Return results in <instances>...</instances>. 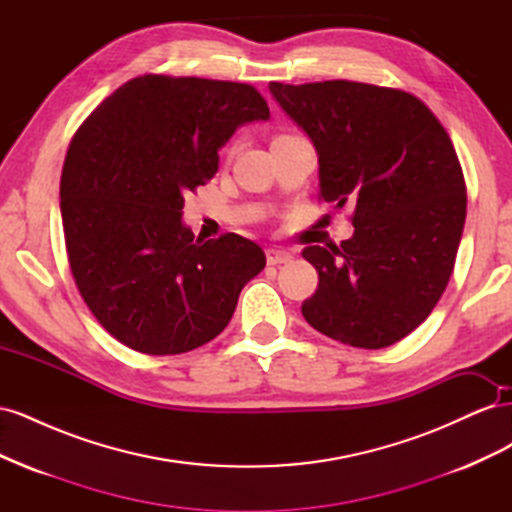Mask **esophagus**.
Here are the masks:
<instances>
[{
  "label": "esophagus",
  "mask_w": 512,
  "mask_h": 512,
  "mask_svg": "<svg viewBox=\"0 0 512 512\" xmlns=\"http://www.w3.org/2000/svg\"><path fill=\"white\" fill-rule=\"evenodd\" d=\"M294 256L290 250H282V247H269L267 250V262L269 265H284V262H290Z\"/></svg>",
  "instance_id": "obj_1"
}]
</instances>
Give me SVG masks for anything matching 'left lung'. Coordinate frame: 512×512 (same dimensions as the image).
I'll return each instance as SVG.
<instances>
[{
	"label": "left lung",
	"mask_w": 512,
	"mask_h": 512,
	"mask_svg": "<svg viewBox=\"0 0 512 512\" xmlns=\"http://www.w3.org/2000/svg\"><path fill=\"white\" fill-rule=\"evenodd\" d=\"M269 91L316 149L320 196L354 203L342 247L303 250L320 282L301 312L342 344L391 346L431 314L455 267L466 183L451 138L406 91L354 81Z\"/></svg>",
	"instance_id": "1"
}]
</instances>
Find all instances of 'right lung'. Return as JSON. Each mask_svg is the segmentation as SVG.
I'll return each mask as SVG.
<instances>
[{
    "label": "right lung",
    "mask_w": 512,
    "mask_h": 512,
    "mask_svg": "<svg viewBox=\"0 0 512 512\" xmlns=\"http://www.w3.org/2000/svg\"><path fill=\"white\" fill-rule=\"evenodd\" d=\"M267 119L252 85L147 74L74 134L59 185L70 269L123 346L164 356L211 342L265 269L260 245L235 232L194 239L183 203L215 175L237 128Z\"/></svg>",
    "instance_id": "add662e5"
}]
</instances>
